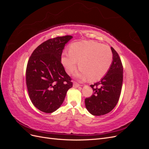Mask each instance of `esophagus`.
Listing matches in <instances>:
<instances>
[{
	"instance_id": "34e87169",
	"label": "esophagus",
	"mask_w": 149,
	"mask_h": 149,
	"mask_svg": "<svg viewBox=\"0 0 149 149\" xmlns=\"http://www.w3.org/2000/svg\"><path fill=\"white\" fill-rule=\"evenodd\" d=\"M79 86H80V84L79 83H78L77 82H76V81L73 82V87H74V88H78Z\"/></svg>"
}]
</instances>
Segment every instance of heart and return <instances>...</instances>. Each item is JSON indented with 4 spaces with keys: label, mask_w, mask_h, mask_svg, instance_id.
Masks as SVG:
<instances>
[{
    "label": "heart",
    "mask_w": 149,
    "mask_h": 149,
    "mask_svg": "<svg viewBox=\"0 0 149 149\" xmlns=\"http://www.w3.org/2000/svg\"><path fill=\"white\" fill-rule=\"evenodd\" d=\"M112 61L111 48L94 41H83L70 45L69 53L63 52L61 63L66 71L71 74L78 65V76L94 81L101 79L109 70Z\"/></svg>",
    "instance_id": "obj_1"
}]
</instances>
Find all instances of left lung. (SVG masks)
<instances>
[{"instance_id":"8db88e82","label":"left lung","mask_w":149,"mask_h":149,"mask_svg":"<svg viewBox=\"0 0 149 149\" xmlns=\"http://www.w3.org/2000/svg\"><path fill=\"white\" fill-rule=\"evenodd\" d=\"M113 54L109 71L100 81L91 84L93 94L85 99V106L94 116L107 114L118 104L123 81V66L118 53L111 47Z\"/></svg>"}]
</instances>
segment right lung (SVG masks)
<instances>
[{
    "label": "right lung",
    "instance_id": "right-lung-1",
    "mask_svg": "<svg viewBox=\"0 0 149 149\" xmlns=\"http://www.w3.org/2000/svg\"><path fill=\"white\" fill-rule=\"evenodd\" d=\"M71 38L65 35L48 39L35 48L28 61L26 83L29 97L33 104L45 113L58 109L73 86L61 61L63 49Z\"/></svg>",
    "mask_w": 149,
    "mask_h": 149
}]
</instances>
